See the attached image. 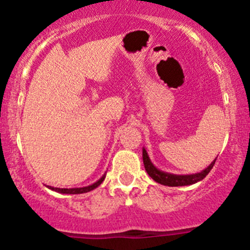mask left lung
<instances>
[{"label":"left lung","mask_w":250,"mask_h":250,"mask_svg":"<svg viewBox=\"0 0 250 250\" xmlns=\"http://www.w3.org/2000/svg\"><path fill=\"white\" fill-rule=\"evenodd\" d=\"M143 161L144 166H145V169L147 172L148 175L156 181V183L161 184V185L166 186H186V185H192V184H196L197 181L203 180L208 173L210 172L211 168H213L214 163H215V160L206 168V169L202 170L201 173L196 174H188V175H176V174H170L162 172V170L157 169L155 166L152 165V162L148 158L147 152H146L145 148H143Z\"/></svg>","instance_id":"1"}]
</instances>
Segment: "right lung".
Listing matches in <instances>:
<instances>
[{"label":"right lung","mask_w":250,"mask_h":250,"mask_svg":"<svg viewBox=\"0 0 250 250\" xmlns=\"http://www.w3.org/2000/svg\"><path fill=\"white\" fill-rule=\"evenodd\" d=\"M105 179V174L102 176V178L99 179V180L97 181V183L92 184V185L89 186H85V188H52V186H47L48 188H50V190L53 191H57V192L59 193H69V195H77V193H85V192H89V191L94 190L95 188H98V186L100 185V184L104 181Z\"/></svg>","instance_id":"obj_1"}]
</instances>
